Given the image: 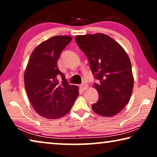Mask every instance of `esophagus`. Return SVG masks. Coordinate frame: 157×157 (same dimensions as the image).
<instances>
[{
	"label": "esophagus",
	"mask_w": 157,
	"mask_h": 157,
	"mask_svg": "<svg viewBox=\"0 0 157 157\" xmlns=\"http://www.w3.org/2000/svg\"><path fill=\"white\" fill-rule=\"evenodd\" d=\"M88 87H89V86H88L87 83H83L82 84L80 85V88L81 90H83V91H86L88 89Z\"/></svg>",
	"instance_id": "obj_1"
}]
</instances>
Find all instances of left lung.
Listing matches in <instances>:
<instances>
[{
	"label": "left lung",
	"mask_w": 157,
	"mask_h": 157,
	"mask_svg": "<svg viewBox=\"0 0 157 157\" xmlns=\"http://www.w3.org/2000/svg\"><path fill=\"white\" fill-rule=\"evenodd\" d=\"M75 40L98 80L94 83L98 100L92 109L102 117L117 114L129 101L134 87L129 57L121 45L105 34L76 36Z\"/></svg>",
	"instance_id": "obj_1"
}]
</instances>
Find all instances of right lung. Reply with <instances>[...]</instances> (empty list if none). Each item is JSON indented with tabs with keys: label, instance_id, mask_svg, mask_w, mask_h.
<instances>
[{
	"label": "right lung",
	"instance_id": "right-lung-1",
	"mask_svg": "<svg viewBox=\"0 0 157 157\" xmlns=\"http://www.w3.org/2000/svg\"><path fill=\"white\" fill-rule=\"evenodd\" d=\"M71 40L68 36L50 38L34 49L28 62L25 91L34 110L43 117L55 119L66 115L78 96V86L68 84L57 66L61 53Z\"/></svg>",
	"mask_w": 157,
	"mask_h": 157
}]
</instances>
